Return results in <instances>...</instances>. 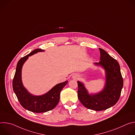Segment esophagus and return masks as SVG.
Here are the masks:
<instances>
[{
    "mask_svg": "<svg viewBox=\"0 0 135 135\" xmlns=\"http://www.w3.org/2000/svg\"><path fill=\"white\" fill-rule=\"evenodd\" d=\"M73 78L74 79H78V78H79V76H78V75L74 74V75L73 76Z\"/></svg>",
    "mask_w": 135,
    "mask_h": 135,
    "instance_id": "34e87169",
    "label": "esophagus"
}]
</instances>
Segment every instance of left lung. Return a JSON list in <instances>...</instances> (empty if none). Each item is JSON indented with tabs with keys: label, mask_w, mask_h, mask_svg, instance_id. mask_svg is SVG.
<instances>
[{
	"label": "left lung",
	"mask_w": 135,
	"mask_h": 135,
	"mask_svg": "<svg viewBox=\"0 0 135 135\" xmlns=\"http://www.w3.org/2000/svg\"><path fill=\"white\" fill-rule=\"evenodd\" d=\"M100 61L94 64L100 66L106 72V84L101 92L89 94L80 81L78 84V98L86 108L93 110H106L116 104L120 97L123 80L120 65L117 60L109 55L104 50L99 48Z\"/></svg>",
	"instance_id": "obj_1"
}]
</instances>
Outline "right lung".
<instances>
[{"label": "right lung", "instance_id": "right-lung-1", "mask_svg": "<svg viewBox=\"0 0 135 135\" xmlns=\"http://www.w3.org/2000/svg\"><path fill=\"white\" fill-rule=\"evenodd\" d=\"M43 51L44 50L40 49H35L19 60L13 80V89L18 100L24 108L33 113H44L54 108L59 102L61 90L68 83V81H66L57 84L46 93L38 96L30 94L23 86L21 80V70L23 64L29 56L38 52Z\"/></svg>", "mask_w": 135, "mask_h": 135}]
</instances>
